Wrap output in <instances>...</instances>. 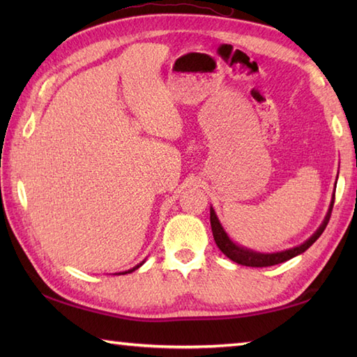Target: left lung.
<instances>
[{
    "label": "left lung",
    "instance_id": "8db88e82",
    "mask_svg": "<svg viewBox=\"0 0 357 357\" xmlns=\"http://www.w3.org/2000/svg\"><path fill=\"white\" fill-rule=\"evenodd\" d=\"M333 204H335V195H333V199L330 204V208H328V213L325 216L324 222L321 224L319 229H317L313 236H310L304 244H301L298 247H293L290 250H285V252H279V253H257L253 252V250L250 248H244L238 244H234V242L229 238V234L225 233V230L222 229L221 222H219V219L215 213L213 207H210V224H211V231H213V238L216 245L219 247V250L227 256L230 257L233 262L241 264V265H245V267H270V265H276L280 262H285L288 259H291V257L298 256L301 253H304L307 248L312 247L314 242L317 241V238L321 236L324 233L325 227H327L328 221H330V216H331V210H333Z\"/></svg>",
    "mask_w": 357,
    "mask_h": 357
}]
</instances>
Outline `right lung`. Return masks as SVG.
<instances>
[{"instance_id": "add662e5", "label": "right lung", "mask_w": 357, "mask_h": 357, "mask_svg": "<svg viewBox=\"0 0 357 357\" xmlns=\"http://www.w3.org/2000/svg\"><path fill=\"white\" fill-rule=\"evenodd\" d=\"M144 264V261L141 262V264H138V265H136V267H133V268H130V270H128V271H123V273H118V275H126V273H132V271H135V270H138L139 267H141V265Z\"/></svg>"}]
</instances>
